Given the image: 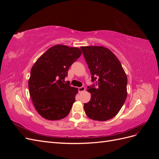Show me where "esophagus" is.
<instances>
[{
    "mask_svg": "<svg viewBox=\"0 0 159 159\" xmlns=\"http://www.w3.org/2000/svg\"><path fill=\"white\" fill-rule=\"evenodd\" d=\"M85 88L84 86H81V87L78 88V91H79V92H80V93L83 92V91H85Z\"/></svg>",
    "mask_w": 159,
    "mask_h": 159,
    "instance_id": "obj_1",
    "label": "esophagus"
}]
</instances>
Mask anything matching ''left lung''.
I'll return each instance as SVG.
<instances>
[{"label":"left lung","instance_id":"left-lung-1","mask_svg":"<svg viewBox=\"0 0 159 159\" xmlns=\"http://www.w3.org/2000/svg\"><path fill=\"white\" fill-rule=\"evenodd\" d=\"M93 84L88 86L91 99L84 104L87 116L104 121L114 117L127 98V78L117 57L103 46H82ZM96 85H95L94 84Z\"/></svg>","mask_w":159,"mask_h":159}]
</instances>
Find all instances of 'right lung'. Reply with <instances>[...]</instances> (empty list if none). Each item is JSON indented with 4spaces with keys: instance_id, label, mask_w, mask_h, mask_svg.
I'll list each match as a JSON object with an SVG mask.
<instances>
[{
    "instance_id": "add662e5",
    "label": "right lung",
    "mask_w": 159,
    "mask_h": 159,
    "mask_svg": "<svg viewBox=\"0 0 159 159\" xmlns=\"http://www.w3.org/2000/svg\"><path fill=\"white\" fill-rule=\"evenodd\" d=\"M81 55L78 48L56 45L32 66L28 88L33 104L42 117L54 121L69 114L78 90L70 81L64 82L70 67Z\"/></svg>"
}]
</instances>
